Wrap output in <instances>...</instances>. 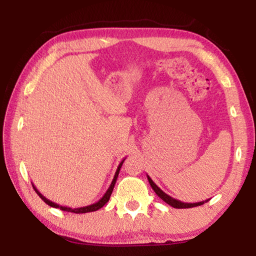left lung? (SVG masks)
Returning a JSON list of instances; mask_svg holds the SVG:
<instances>
[{"label":"left lung","mask_w":256,"mask_h":256,"mask_svg":"<svg viewBox=\"0 0 256 256\" xmlns=\"http://www.w3.org/2000/svg\"><path fill=\"white\" fill-rule=\"evenodd\" d=\"M146 177H148V180H149V183H150V185H151V188H152V190H154L156 192V194H157V196L162 198V201H164L167 203V204H170V206H172V208H176V209H188V208H194V206H202V204H204L206 202H208L210 200H206V201H201V202H196V203H186V202H182V201H180V200H176V198H172L170 196H168V194H166L164 192V190L160 188H158L157 185H156V183L154 182L149 177V175H146Z\"/></svg>","instance_id":"obj_1"}]
</instances>
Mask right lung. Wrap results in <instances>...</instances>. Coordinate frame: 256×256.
<instances>
[{
	"label": "right lung",
	"mask_w": 256,
	"mask_h": 256,
	"mask_svg": "<svg viewBox=\"0 0 256 256\" xmlns=\"http://www.w3.org/2000/svg\"><path fill=\"white\" fill-rule=\"evenodd\" d=\"M124 160H125V158L122 160V162H120L118 170H116V172H115L114 178H112V183H110V188H108V190H106V193L104 194L100 200L97 201V202H94V203H92V204H90V206H80V208H68V206H60V204H58V203H55V202H53V201L48 200V198H45L44 196H42V194L40 192V190H38L36 188V186H34V184H32V188H34V190H36V193L38 194V196H40L42 200L44 201L45 203H47V204H48V206H52V208H56V209H60V210H63V211H68V212H73V214H86V212L97 211V210L100 209V208H102L104 206H105L106 203L108 202V200H110L112 190H114L116 180H118V172H120V167H122Z\"/></svg>",
	"instance_id": "add662e5"
}]
</instances>
